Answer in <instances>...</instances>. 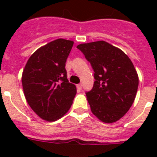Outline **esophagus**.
Instances as JSON below:
<instances>
[{"label":"esophagus","mask_w":157,"mask_h":157,"mask_svg":"<svg viewBox=\"0 0 157 157\" xmlns=\"http://www.w3.org/2000/svg\"><path fill=\"white\" fill-rule=\"evenodd\" d=\"M77 88L78 89V90H82V83H80V84H78Z\"/></svg>","instance_id":"obj_1"}]
</instances>
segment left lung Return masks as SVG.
<instances>
[{"label": "left lung", "mask_w": 157, "mask_h": 157, "mask_svg": "<svg viewBox=\"0 0 157 157\" xmlns=\"http://www.w3.org/2000/svg\"><path fill=\"white\" fill-rule=\"evenodd\" d=\"M94 71V86L86 92L93 114L105 123H114L128 112L135 99L138 76L130 58L104 41L80 44Z\"/></svg>", "instance_id": "left-lung-1"}]
</instances>
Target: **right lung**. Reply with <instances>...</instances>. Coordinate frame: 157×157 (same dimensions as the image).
Returning <instances> with one entry per match:
<instances>
[{
    "label": "right lung",
    "instance_id": "add662e5",
    "mask_svg": "<svg viewBox=\"0 0 157 157\" xmlns=\"http://www.w3.org/2000/svg\"><path fill=\"white\" fill-rule=\"evenodd\" d=\"M74 42L59 38L38 48L29 58L22 84L27 103L37 116L55 121L70 109L76 87L67 78L65 63Z\"/></svg>",
    "mask_w": 157,
    "mask_h": 157
}]
</instances>
